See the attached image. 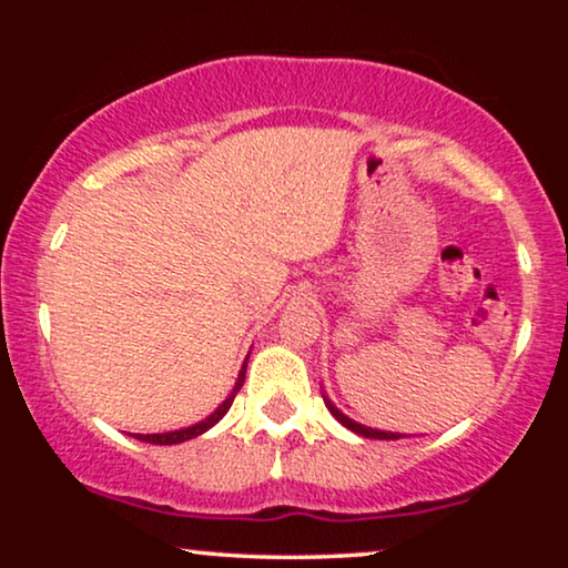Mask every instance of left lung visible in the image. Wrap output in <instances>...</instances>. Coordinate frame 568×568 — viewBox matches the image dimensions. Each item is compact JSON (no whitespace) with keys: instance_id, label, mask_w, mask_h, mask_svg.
I'll list each match as a JSON object with an SVG mask.
<instances>
[{"instance_id":"1","label":"left lung","mask_w":568,"mask_h":568,"mask_svg":"<svg viewBox=\"0 0 568 568\" xmlns=\"http://www.w3.org/2000/svg\"><path fill=\"white\" fill-rule=\"evenodd\" d=\"M323 400H325V406H328L331 414L336 416V422L344 424L346 429H352L354 434H359V437H367V439H400V437H406V434H400V432L372 429V426H364V424H359V422H354V418H348V416L344 414V410H338L336 406H333V400H331L325 393H323Z\"/></svg>"}]
</instances>
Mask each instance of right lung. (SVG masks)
Listing matches in <instances>:
<instances>
[{
    "instance_id": "right-lung-1",
    "label": "right lung",
    "mask_w": 568,
    "mask_h": 568,
    "mask_svg": "<svg viewBox=\"0 0 568 568\" xmlns=\"http://www.w3.org/2000/svg\"><path fill=\"white\" fill-rule=\"evenodd\" d=\"M247 356H251V354H247ZM245 369H247V359L243 362V367H240L237 383H235V387H232V393L220 403V406L214 408V414H209L206 418H201V422H196V424L185 426V429H175V432H165V434H136V439L152 442V445H181V442H189L193 437H199V434L209 432L230 410L232 400H235V395L240 393V387H243V383H245Z\"/></svg>"
}]
</instances>
